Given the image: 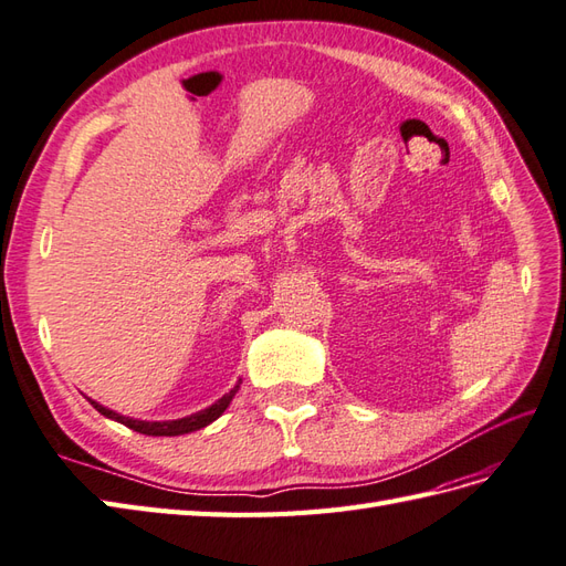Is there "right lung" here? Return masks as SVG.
Listing matches in <instances>:
<instances>
[{"label": "right lung", "mask_w": 566, "mask_h": 566, "mask_svg": "<svg viewBox=\"0 0 566 566\" xmlns=\"http://www.w3.org/2000/svg\"><path fill=\"white\" fill-rule=\"evenodd\" d=\"M239 384H241V380H239ZM235 390H239V386H235L231 392H227V396H223V398H219L214 405H209L207 410H200V412H195L190 417L168 419V422H144V419H133V417L117 415V412L108 410V407H103V405H98L96 400H91V398H88V402L94 405L103 417L115 419V422H120V424L135 429L139 433H147V437H180V433H190V431H197V429H202L207 424H212L214 419L221 417L223 410H227L229 402L235 396Z\"/></svg>", "instance_id": "right-lung-1"}]
</instances>
